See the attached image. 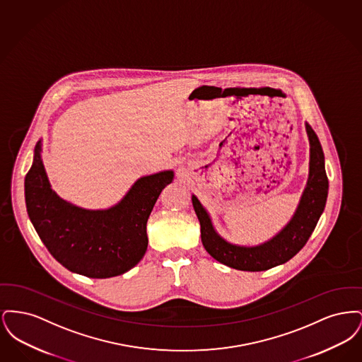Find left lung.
I'll return each instance as SVG.
<instances>
[{"instance_id": "obj_1", "label": "left lung", "mask_w": 362, "mask_h": 362, "mask_svg": "<svg viewBox=\"0 0 362 362\" xmlns=\"http://www.w3.org/2000/svg\"><path fill=\"white\" fill-rule=\"evenodd\" d=\"M310 171L305 189L292 218L272 239L258 245H240L225 240L216 230L211 217L192 194L191 201L201 224V239L207 252L228 267L241 272H263L292 259L310 239L327 202L328 179L320 141L308 123Z\"/></svg>"}]
</instances>
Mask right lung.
<instances>
[{
	"label": "right lung",
	"instance_id": "add662e5",
	"mask_svg": "<svg viewBox=\"0 0 362 362\" xmlns=\"http://www.w3.org/2000/svg\"><path fill=\"white\" fill-rule=\"evenodd\" d=\"M175 173L165 170L137 179L121 201L107 209H84L62 199L49 182L42 139L24 180L25 205L40 240L71 273L89 278L121 276L144 258L146 223Z\"/></svg>",
	"mask_w": 362,
	"mask_h": 362
}]
</instances>
